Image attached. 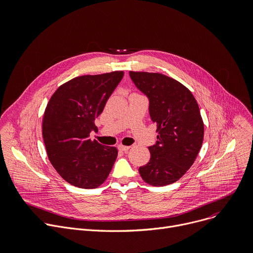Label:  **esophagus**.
Instances as JSON below:
<instances>
[{"mask_svg":"<svg viewBox=\"0 0 253 253\" xmlns=\"http://www.w3.org/2000/svg\"><path fill=\"white\" fill-rule=\"evenodd\" d=\"M129 148H130V146H126V145H122V144L118 145V149L122 150V151H127Z\"/></svg>","mask_w":253,"mask_h":253,"instance_id":"obj_1","label":"esophagus"}]
</instances>
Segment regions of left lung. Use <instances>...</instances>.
Returning a JSON list of instances; mask_svg holds the SVG:
<instances>
[{"instance_id": "obj_1", "label": "left lung", "mask_w": 253, "mask_h": 253, "mask_svg": "<svg viewBox=\"0 0 253 253\" xmlns=\"http://www.w3.org/2000/svg\"><path fill=\"white\" fill-rule=\"evenodd\" d=\"M147 96L149 116L157 124L156 144L148 147L149 162L139 168L143 181L166 186L178 181L194 163L204 141L205 126L191 91L161 73L129 72Z\"/></svg>"}]
</instances>
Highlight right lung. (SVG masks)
Wrapping results in <instances>:
<instances>
[{
    "label": "right lung",
    "instance_id": "add662e5",
    "mask_svg": "<svg viewBox=\"0 0 253 253\" xmlns=\"http://www.w3.org/2000/svg\"><path fill=\"white\" fill-rule=\"evenodd\" d=\"M123 76V71L79 76L49 98L42 120L43 142L50 164L73 186L96 188L112 170L117 148L92 141L89 134Z\"/></svg>",
    "mask_w": 253,
    "mask_h": 253
}]
</instances>
